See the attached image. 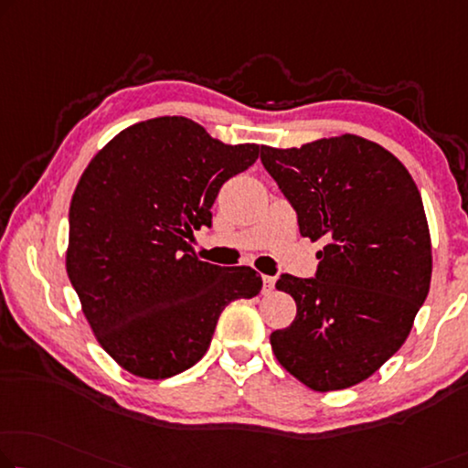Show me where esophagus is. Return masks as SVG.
<instances>
[{"label": "esophagus", "instance_id": "obj_1", "mask_svg": "<svg viewBox=\"0 0 468 468\" xmlns=\"http://www.w3.org/2000/svg\"><path fill=\"white\" fill-rule=\"evenodd\" d=\"M273 288H275V277L262 275V292H264V294H269V292H273Z\"/></svg>", "mask_w": 468, "mask_h": 468}]
</instances>
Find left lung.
Here are the masks:
<instances>
[{
    "label": "left lung",
    "mask_w": 468,
    "mask_h": 468,
    "mask_svg": "<svg viewBox=\"0 0 468 468\" xmlns=\"http://www.w3.org/2000/svg\"><path fill=\"white\" fill-rule=\"evenodd\" d=\"M261 162L296 210L301 235L325 241L315 277L277 279L296 317L271 334L275 357L313 390L357 385L399 351L429 294L420 191L393 153L355 134L261 146Z\"/></svg>",
    "instance_id": "1"
}]
</instances>
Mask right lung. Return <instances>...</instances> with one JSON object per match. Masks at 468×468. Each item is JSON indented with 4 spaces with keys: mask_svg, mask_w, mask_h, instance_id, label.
<instances>
[{
    "mask_svg": "<svg viewBox=\"0 0 468 468\" xmlns=\"http://www.w3.org/2000/svg\"><path fill=\"white\" fill-rule=\"evenodd\" d=\"M186 117L122 130L83 170L69 207L67 275L101 346L130 374L176 376L204 357L225 306L252 298L250 267H216L193 252L212 227L216 195L258 159Z\"/></svg>",
    "mask_w": 468,
    "mask_h": 468,
    "instance_id": "obj_1",
    "label": "right lung"
}]
</instances>
